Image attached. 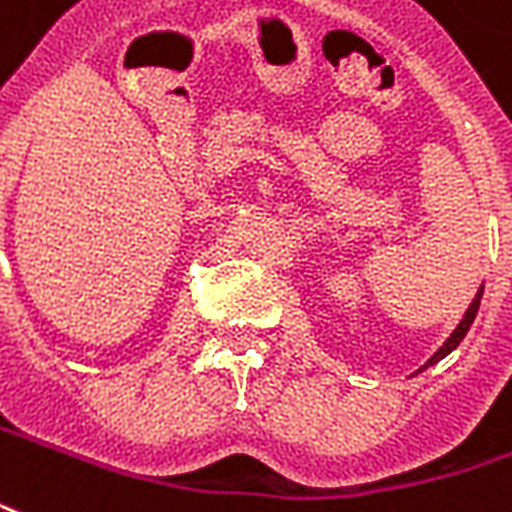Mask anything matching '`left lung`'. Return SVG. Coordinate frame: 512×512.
<instances>
[{"mask_svg": "<svg viewBox=\"0 0 512 512\" xmlns=\"http://www.w3.org/2000/svg\"><path fill=\"white\" fill-rule=\"evenodd\" d=\"M480 298H483V287H480V293L475 295V301H472V304H469L467 312H464V320H461V323H458L456 331L450 333V339H448V342L442 344V347H439V350L434 352V355H431L429 363H426V366H431V363L442 361V358H445V355H450V352L456 350L458 344H461V339H464V336H467L469 325L475 323V314H478V309H480ZM426 366H423V369H426Z\"/></svg>", "mask_w": 512, "mask_h": 512, "instance_id": "obj_1", "label": "left lung"}]
</instances>
